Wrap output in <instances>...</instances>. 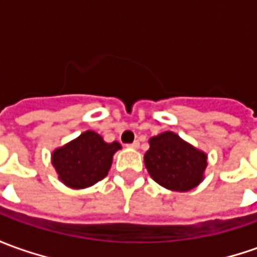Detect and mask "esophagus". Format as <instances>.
<instances>
[{
	"label": "esophagus",
	"instance_id": "1",
	"mask_svg": "<svg viewBox=\"0 0 257 257\" xmlns=\"http://www.w3.org/2000/svg\"><path fill=\"white\" fill-rule=\"evenodd\" d=\"M129 148H132V149H138V148H139V142H138V141H135V142L129 145Z\"/></svg>",
	"mask_w": 257,
	"mask_h": 257
}]
</instances>
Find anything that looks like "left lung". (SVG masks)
Instances as JSON below:
<instances>
[{"label":"left lung","mask_w":257,"mask_h":257,"mask_svg":"<svg viewBox=\"0 0 257 257\" xmlns=\"http://www.w3.org/2000/svg\"><path fill=\"white\" fill-rule=\"evenodd\" d=\"M145 166L151 177L162 187L173 191H190L202 180L208 165L205 152L194 148L177 134L166 131L149 139Z\"/></svg>","instance_id":"left-lung-1"}]
</instances>
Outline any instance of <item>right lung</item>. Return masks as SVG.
<instances>
[{"mask_svg": "<svg viewBox=\"0 0 257 257\" xmlns=\"http://www.w3.org/2000/svg\"><path fill=\"white\" fill-rule=\"evenodd\" d=\"M121 143H108L94 131H85L52 153V165L64 186L81 190L105 177Z\"/></svg>", "mask_w": 257, "mask_h": 257, "instance_id": "obj_1", "label": "right lung"}]
</instances>
